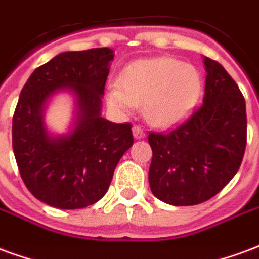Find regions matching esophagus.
<instances>
[{
	"label": "esophagus",
	"mask_w": 259,
	"mask_h": 259,
	"mask_svg": "<svg viewBox=\"0 0 259 259\" xmlns=\"http://www.w3.org/2000/svg\"><path fill=\"white\" fill-rule=\"evenodd\" d=\"M133 136H135V139L140 140V139H144V137H146V132L143 130L141 126L135 124V126H133Z\"/></svg>",
	"instance_id": "obj_1"
}]
</instances>
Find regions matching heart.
Returning a JSON list of instances; mask_svg holds the SVG:
<instances>
[{"mask_svg":"<svg viewBox=\"0 0 259 259\" xmlns=\"http://www.w3.org/2000/svg\"><path fill=\"white\" fill-rule=\"evenodd\" d=\"M119 87H111L107 102L113 111L127 113L140 107L148 123L168 127L186 118L201 91L198 70L168 57L139 59L122 70Z\"/></svg>","mask_w":259,"mask_h":259,"instance_id":"heart-1","label":"heart"}]
</instances>
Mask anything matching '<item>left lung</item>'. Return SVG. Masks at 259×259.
I'll return each mask as SVG.
<instances>
[{
    "mask_svg": "<svg viewBox=\"0 0 259 259\" xmlns=\"http://www.w3.org/2000/svg\"><path fill=\"white\" fill-rule=\"evenodd\" d=\"M205 94L198 109L168 133H150L148 180L158 200L195 205L237 174L247 144L245 100L222 65L204 58Z\"/></svg>",
    "mask_w": 259,
    "mask_h": 259,
    "instance_id": "1",
    "label": "left lung"
}]
</instances>
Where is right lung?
<instances>
[{
	"mask_svg": "<svg viewBox=\"0 0 259 259\" xmlns=\"http://www.w3.org/2000/svg\"><path fill=\"white\" fill-rule=\"evenodd\" d=\"M113 59L111 48L68 51L30 74L12 119V147L19 174L37 200L59 209L93 205L107 193L119 159L133 144L132 124L101 118V98ZM76 97L74 130L53 138L42 120L57 91Z\"/></svg>",
	"mask_w": 259,
	"mask_h": 259,
	"instance_id": "add662e5",
	"label": "right lung"
}]
</instances>
